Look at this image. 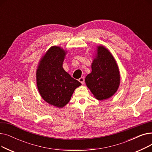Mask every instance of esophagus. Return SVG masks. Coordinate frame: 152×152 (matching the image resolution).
Wrapping results in <instances>:
<instances>
[{
  "label": "esophagus",
  "mask_w": 152,
  "mask_h": 152,
  "mask_svg": "<svg viewBox=\"0 0 152 152\" xmlns=\"http://www.w3.org/2000/svg\"><path fill=\"white\" fill-rule=\"evenodd\" d=\"M78 81L80 82L82 84H83L84 83V78L83 77H80V78L79 79Z\"/></svg>",
  "instance_id": "obj_1"
}]
</instances>
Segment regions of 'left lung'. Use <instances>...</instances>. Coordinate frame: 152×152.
<instances>
[{"label": "left lung", "mask_w": 152, "mask_h": 152, "mask_svg": "<svg viewBox=\"0 0 152 152\" xmlns=\"http://www.w3.org/2000/svg\"><path fill=\"white\" fill-rule=\"evenodd\" d=\"M91 68L85 82L94 96L99 100L113 96L120 84V74L113 56L104 46L97 47Z\"/></svg>", "instance_id": "left-lung-1"}]
</instances>
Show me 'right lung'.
I'll use <instances>...</instances> for the list:
<instances>
[{"mask_svg":"<svg viewBox=\"0 0 152 152\" xmlns=\"http://www.w3.org/2000/svg\"><path fill=\"white\" fill-rule=\"evenodd\" d=\"M66 52L52 46L42 57L36 71L39 92L48 103L63 108L69 102L75 90L81 85L63 68Z\"/></svg>","mask_w":152,"mask_h":152,"instance_id":"add662e5","label":"right lung"}]
</instances>
